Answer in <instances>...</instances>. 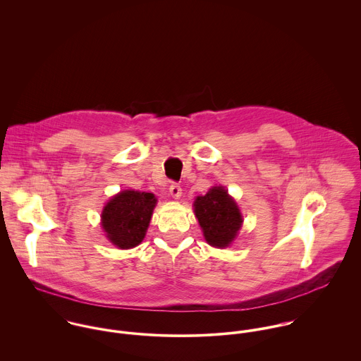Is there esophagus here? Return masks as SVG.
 Here are the masks:
<instances>
[{"label": "esophagus", "instance_id": "esophagus-1", "mask_svg": "<svg viewBox=\"0 0 361 361\" xmlns=\"http://www.w3.org/2000/svg\"><path fill=\"white\" fill-rule=\"evenodd\" d=\"M169 193H171V196H172L173 199H179V197L182 196V188H180V185L172 183V185L169 186Z\"/></svg>", "mask_w": 361, "mask_h": 361}]
</instances>
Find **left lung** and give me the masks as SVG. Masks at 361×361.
<instances>
[{"label":"left lung","mask_w":361,"mask_h":361,"mask_svg":"<svg viewBox=\"0 0 361 361\" xmlns=\"http://www.w3.org/2000/svg\"><path fill=\"white\" fill-rule=\"evenodd\" d=\"M195 215L212 247H228L236 238L243 218L236 202L222 186H214L195 200Z\"/></svg>","instance_id":"left-lung-1"}]
</instances>
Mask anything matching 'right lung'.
<instances>
[{"label":"right lung","instance_id":"1","mask_svg":"<svg viewBox=\"0 0 361 361\" xmlns=\"http://www.w3.org/2000/svg\"><path fill=\"white\" fill-rule=\"evenodd\" d=\"M155 204L153 193L123 190L115 195L102 214V226L108 240L119 249H132L140 245Z\"/></svg>","mask_w":361,"mask_h":361}]
</instances>
